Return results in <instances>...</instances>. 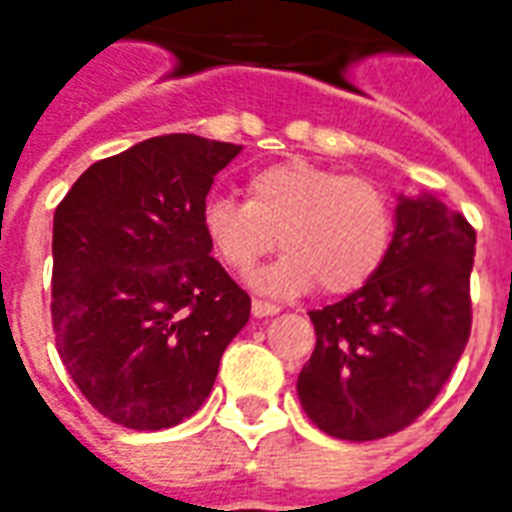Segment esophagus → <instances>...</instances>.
I'll return each mask as SVG.
<instances>
[{"label":"esophagus","mask_w":512,"mask_h":512,"mask_svg":"<svg viewBox=\"0 0 512 512\" xmlns=\"http://www.w3.org/2000/svg\"><path fill=\"white\" fill-rule=\"evenodd\" d=\"M251 313L256 315V318H267V315H278L280 307L272 305V302H264V299H253Z\"/></svg>","instance_id":"1"}]
</instances>
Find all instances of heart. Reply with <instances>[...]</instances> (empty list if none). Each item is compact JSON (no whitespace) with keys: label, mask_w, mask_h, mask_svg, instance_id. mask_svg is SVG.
<instances>
[{"label":"heart","mask_w":512,"mask_h":512,"mask_svg":"<svg viewBox=\"0 0 512 512\" xmlns=\"http://www.w3.org/2000/svg\"><path fill=\"white\" fill-rule=\"evenodd\" d=\"M202 229L226 267L248 272L278 245L275 264L253 275L264 294L356 291L378 272L391 242V205L375 183L343 178L305 159L267 164L248 178V202L210 194Z\"/></svg>","instance_id":"obj_1"}]
</instances>
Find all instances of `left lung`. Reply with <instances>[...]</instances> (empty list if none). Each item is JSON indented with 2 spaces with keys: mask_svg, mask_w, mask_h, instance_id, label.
Segmentation results:
<instances>
[{
  "mask_svg": "<svg viewBox=\"0 0 512 512\" xmlns=\"http://www.w3.org/2000/svg\"><path fill=\"white\" fill-rule=\"evenodd\" d=\"M475 229L421 191L397 197L394 237L359 291L313 310L315 351L297 380L321 432L367 443L413 424L470 337Z\"/></svg>",
  "mask_w": 512,
  "mask_h": 512,
  "instance_id": "left-lung-1",
  "label": "left lung"
}]
</instances>
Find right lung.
Masks as SVG:
<instances>
[{"label": "right lung", "mask_w": 512, "mask_h": 512, "mask_svg": "<svg viewBox=\"0 0 512 512\" xmlns=\"http://www.w3.org/2000/svg\"><path fill=\"white\" fill-rule=\"evenodd\" d=\"M240 151L197 134L151 137L91 164L56 207V348L80 394L126 429L194 416L251 318L199 218Z\"/></svg>", "instance_id": "right-lung-1"}]
</instances>
